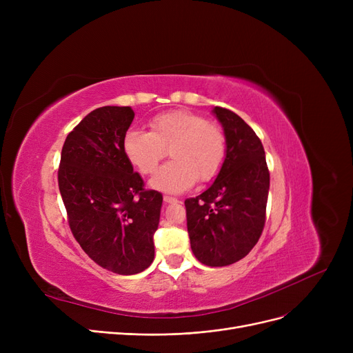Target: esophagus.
I'll return each mask as SVG.
<instances>
[{
	"mask_svg": "<svg viewBox=\"0 0 353 353\" xmlns=\"http://www.w3.org/2000/svg\"><path fill=\"white\" fill-rule=\"evenodd\" d=\"M163 200H164V203H177L179 201L176 197H172V196H163Z\"/></svg>",
	"mask_w": 353,
	"mask_h": 353,
	"instance_id": "1",
	"label": "esophagus"
}]
</instances>
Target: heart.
Masks as SVG:
<instances>
[{
    "instance_id": "b5f03b06",
    "label": "heart",
    "mask_w": 353,
    "mask_h": 353,
    "mask_svg": "<svg viewBox=\"0 0 353 353\" xmlns=\"http://www.w3.org/2000/svg\"><path fill=\"white\" fill-rule=\"evenodd\" d=\"M169 148L173 159L157 170L152 186L179 193L200 181L213 180L226 160V136L217 124L190 110H170L150 120V132L132 128L123 150L141 174L156 172Z\"/></svg>"
}]
</instances>
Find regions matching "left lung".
Masks as SVG:
<instances>
[{
	"instance_id": "left-lung-1",
	"label": "left lung",
	"mask_w": 353,
	"mask_h": 353,
	"mask_svg": "<svg viewBox=\"0 0 353 353\" xmlns=\"http://www.w3.org/2000/svg\"><path fill=\"white\" fill-rule=\"evenodd\" d=\"M225 128L226 160L212 186L186 199L188 232L197 261L221 268L243 259L266 221L270 174L261 139L232 110L214 107Z\"/></svg>"
}]
</instances>
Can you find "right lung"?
<instances>
[{
    "label": "right lung",
    "instance_id": "right-lung-1",
    "mask_svg": "<svg viewBox=\"0 0 353 353\" xmlns=\"http://www.w3.org/2000/svg\"><path fill=\"white\" fill-rule=\"evenodd\" d=\"M133 119L132 107L92 110L67 136L59 167L72 236L97 265L119 274L152 265L163 201L160 192L144 189L124 154Z\"/></svg>",
    "mask_w": 353,
    "mask_h": 353
}]
</instances>
